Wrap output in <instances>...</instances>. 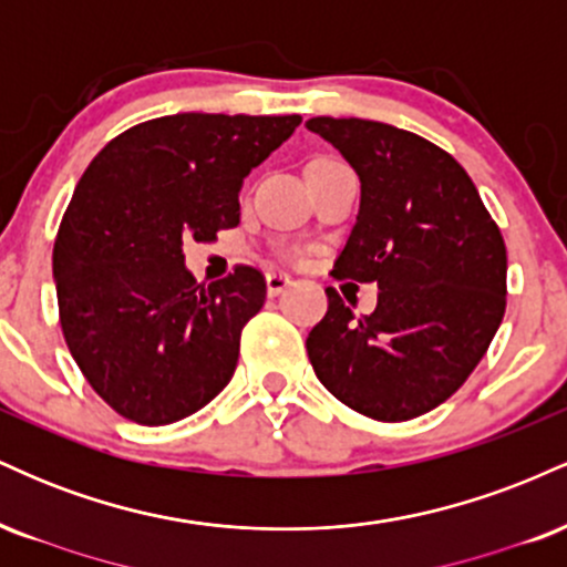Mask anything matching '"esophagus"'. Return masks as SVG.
<instances>
[{
	"mask_svg": "<svg viewBox=\"0 0 567 567\" xmlns=\"http://www.w3.org/2000/svg\"><path fill=\"white\" fill-rule=\"evenodd\" d=\"M292 285V277L282 275V271H269L266 275V292L269 296H279V292H285Z\"/></svg>",
	"mask_w": 567,
	"mask_h": 567,
	"instance_id": "34e87169",
	"label": "esophagus"
}]
</instances>
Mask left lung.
Returning a JSON list of instances; mask_svg holds the SVG:
<instances>
[{
	"label": "left lung",
	"mask_w": 567,
	"mask_h": 567,
	"mask_svg": "<svg viewBox=\"0 0 567 567\" xmlns=\"http://www.w3.org/2000/svg\"><path fill=\"white\" fill-rule=\"evenodd\" d=\"M360 175V213L333 275L379 282L357 317L328 288V315L306 338L336 400L375 421L442 405L483 360L506 309V245L464 167L408 130L315 116Z\"/></svg>",
	"instance_id": "1"
}]
</instances>
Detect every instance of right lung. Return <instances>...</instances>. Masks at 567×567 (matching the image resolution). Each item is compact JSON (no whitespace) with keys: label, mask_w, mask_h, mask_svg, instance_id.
Instances as JSON below:
<instances>
[{"label":"right lung","mask_w":567,"mask_h":567,"mask_svg":"<svg viewBox=\"0 0 567 567\" xmlns=\"http://www.w3.org/2000/svg\"><path fill=\"white\" fill-rule=\"evenodd\" d=\"M301 116L173 114L109 141L76 184L53 247L71 357L103 402L143 426L197 413L231 381L266 301L252 266L202 285L184 243L239 224V188Z\"/></svg>","instance_id":"obj_1"}]
</instances>
